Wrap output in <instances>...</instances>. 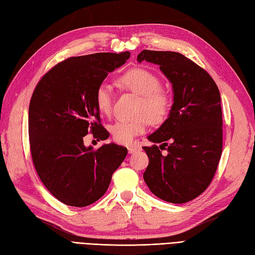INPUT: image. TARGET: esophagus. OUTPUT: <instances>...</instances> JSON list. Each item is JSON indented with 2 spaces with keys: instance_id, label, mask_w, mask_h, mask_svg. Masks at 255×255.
Returning a JSON list of instances; mask_svg holds the SVG:
<instances>
[{
  "instance_id": "1",
  "label": "esophagus",
  "mask_w": 255,
  "mask_h": 255,
  "mask_svg": "<svg viewBox=\"0 0 255 255\" xmlns=\"http://www.w3.org/2000/svg\"><path fill=\"white\" fill-rule=\"evenodd\" d=\"M139 150H140V146H138V145H129L128 148V151L129 154L136 153V152H138Z\"/></svg>"
}]
</instances>
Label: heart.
Instances as JSON below:
<instances>
[{"label": "heart", "instance_id": "b5f03b06", "mask_svg": "<svg viewBox=\"0 0 255 255\" xmlns=\"http://www.w3.org/2000/svg\"><path fill=\"white\" fill-rule=\"evenodd\" d=\"M120 86L141 96L137 114L132 120H119L111 127L113 139L120 144L133 143L135 137L145 132L149 121L152 125H160L171 111L172 98L169 91L160 87V80L148 69L134 68L118 79ZM95 101L99 112L110 116L113 112V88L111 85L101 83L97 87ZM149 119L147 120L146 117Z\"/></svg>", "mask_w": 255, "mask_h": 255}]
</instances>
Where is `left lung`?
I'll list each match as a JSON object with an SVG mask.
<instances>
[{"instance_id": "obj_1", "label": "left lung", "mask_w": 255, "mask_h": 255, "mask_svg": "<svg viewBox=\"0 0 255 255\" xmlns=\"http://www.w3.org/2000/svg\"><path fill=\"white\" fill-rule=\"evenodd\" d=\"M142 60L159 66L174 94L168 119L149 136L155 144L143 146L149 157L143 179L159 199L186 203L210 186L221 157L219 89L203 68L181 53L143 50L137 56Z\"/></svg>"}]
</instances>
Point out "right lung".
Instances as JSON below:
<instances>
[{"label":"right lung","mask_w":255,"mask_h":255,"mask_svg":"<svg viewBox=\"0 0 255 255\" xmlns=\"http://www.w3.org/2000/svg\"><path fill=\"white\" fill-rule=\"evenodd\" d=\"M129 55L123 52L69 57L52 67L34 89L28 107L32 159L44 186L66 205L84 207L98 201L127 156L123 146L111 143L95 150L86 148L83 138L91 133L106 139L96 90Z\"/></svg>","instance_id":"obj_1"}]
</instances>
